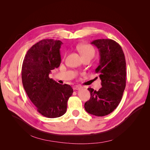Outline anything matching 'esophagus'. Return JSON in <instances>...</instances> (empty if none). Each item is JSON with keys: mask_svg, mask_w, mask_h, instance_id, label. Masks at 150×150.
<instances>
[{"mask_svg": "<svg viewBox=\"0 0 150 150\" xmlns=\"http://www.w3.org/2000/svg\"><path fill=\"white\" fill-rule=\"evenodd\" d=\"M81 87H82L81 86H76L74 87V90H79V89H80Z\"/></svg>", "mask_w": 150, "mask_h": 150, "instance_id": "1", "label": "esophagus"}]
</instances>
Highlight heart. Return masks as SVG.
<instances>
[{
  "instance_id": "b5f03b06",
  "label": "heart",
  "mask_w": 150,
  "mask_h": 150,
  "mask_svg": "<svg viewBox=\"0 0 150 150\" xmlns=\"http://www.w3.org/2000/svg\"><path fill=\"white\" fill-rule=\"evenodd\" d=\"M76 49L78 52L80 54L83 58H92L95 55V49L89 45H78L76 46Z\"/></svg>"
}]
</instances>
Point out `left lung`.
Here are the masks:
<instances>
[{"label": "left lung", "mask_w": 150, "mask_h": 150, "mask_svg": "<svg viewBox=\"0 0 150 150\" xmlns=\"http://www.w3.org/2000/svg\"><path fill=\"white\" fill-rule=\"evenodd\" d=\"M98 49L99 73L102 87L98 91L88 88L91 98L84 104L90 114L104 116L111 113L120 103L126 86V62L121 46L112 39H98L91 42Z\"/></svg>", "instance_id": "1"}]
</instances>
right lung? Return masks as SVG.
Masks as SVG:
<instances>
[{
	"mask_svg": "<svg viewBox=\"0 0 150 150\" xmlns=\"http://www.w3.org/2000/svg\"><path fill=\"white\" fill-rule=\"evenodd\" d=\"M62 42L44 39L30 48L23 62L22 79L25 91L37 111L49 118L63 115L73 93L68 84H60L49 77L51 70L61 63Z\"/></svg>",
	"mask_w": 150,
	"mask_h": 150,
	"instance_id": "1",
	"label": "right lung"
}]
</instances>
